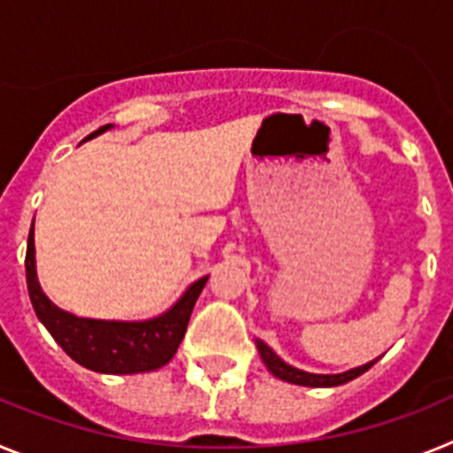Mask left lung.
Segmentation results:
<instances>
[{
	"label": "left lung",
	"instance_id": "1",
	"mask_svg": "<svg viewBox=\"0 0 453 453\" xmlns=\"http://www.w3.org/2000/svg\"><path fill=\"white\" fill-rule=\"evenodd\" d=\"M256 349L261 354L263 363H265L267 370L276 376V379H281V381L288 383H295V386H306V388H334V386H342V383L351 381L356 376H361L363 372L370 370L379 358L374 361L365 363V365H358V367H351L347 372H340V374H313V372H303L299 367H292L288 365L283 358L272 351V347H267L263 340H256Z\"/></svg>",
	"mask_w": 453,
	"mask_h": 453
}]
</instances>
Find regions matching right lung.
Segmentation results:
<instances>
[{"label": "right lung", "mask_w": 453, "mask_h": 453, "mask_svg": "<svg viewBox=\"0 0 453 453\" xmlns=\"http://www.w3.org/2000/svg\"><path fill=\"white\" fill-rule=\"evenodd\" d=\"M108 129H113V124L97 129L88 135V140L97 138ZM24 267H27V288H29L31 303L40 322L45 324L51 338L63 347L72 361L99 374H140V372H154L167 365L181 345L192 308L208 281V276H202L190 283L165 313L150 319L127 322V319L77 318L47 297L40 288L38 272H35L34 224H31L29 242H27Z\"/></svg>", "instance_id": "add662e5"}]
</instances>
